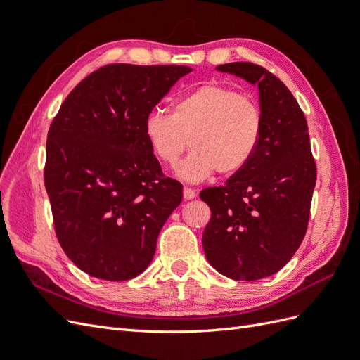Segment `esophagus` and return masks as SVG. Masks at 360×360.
<instances>
[{"mask_svg":"<svg viewBox=\"0 0 360 360\" xmlns=\"http://www.w3.org/2000/svg\"><path fill=\"white\" fill-rule=\"evenodd\" d=\"M195 195H197V192H195L193 189L183 188V198L184 200H192V198H195Z\"/></svg>","mask_w":360,"mask_h":360,"instance_id":"esophagus-1","label":"esophagus"}]
</instances>
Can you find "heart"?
<instances>
[{
	"mask_svg": "<svg viewBox=\"0 0 360 360\" xmlns=\"http://www.w3.org/2000/svg\"><path fill=\"white\" fill-rule=\"evenodd\" d=\"M263 112L258 102L231 86L205 84L174 101L171 114L151 112L144 134L151 151L167 167H179V176L202 181L214 171L224 177L240 172L258 148Z\"/></svg>",
	"mask_w": 360,
	"mask_h": 360,
	"instance_id": "heart-1",
	"label": "heart"
}]
</instances>
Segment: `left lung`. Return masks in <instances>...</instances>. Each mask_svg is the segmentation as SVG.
<instances>
[{"label": "left lung", "instance_id": "obj_1", "mask_svg": "<svg viewBox=\"0 0 360 360\" xmlns=\"http://www.w3.org/2000/svg\"><path fill=\"white\" fill-rule=\"evenodd\" d=\"M216 69L258 85L263 132L240 172L224 186L200 192L212 210L202 248L224 276L257 281L276 274L299 249L308 230L317 167L307 118L284 82L254 63Z\"/></svg>", "mask_w": 360, "mask_h": 360}]
</instances>
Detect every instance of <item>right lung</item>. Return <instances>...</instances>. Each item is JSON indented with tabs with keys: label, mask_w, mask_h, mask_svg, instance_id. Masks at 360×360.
Masks as SVG:
<instances>
[{
	"label": "right lung",
	"mask_w": 360,
	"mask_h": 360,
	"mask_svg": "<svg viewBox=\"0 0 360 360\" xmlns=\"http://www.w3.org/2000/svg\"><path fill=\"white\" fill-rule=\"evenodd\" d=\"M189 72L177 64H106L53 117L43 179L58 243L85 274L127 281L153 259L183 186L162 172L144 123Z\"/></svg>",
	"instance_id": "add662e5"
}]
</instances>
